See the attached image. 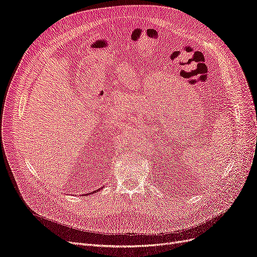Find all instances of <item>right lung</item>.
<instances>
[{
    "instance_id": "right-lung-1",
    "label": "right lung",
    "mask_w": 257,
    "mask_h": 257,
    "mask_svg": "<svg viewBox=\"0 0 257 257\" xmlns=\"http://www.w3.org/2000/svg\"><path fill=\"white\" fill-rule=\"evenodd\" d=\"M92 194H93V193H92ZM92 194H91V193H88V194H87V196H88V195H92Z\"/></svg>"
}]
</instances>
